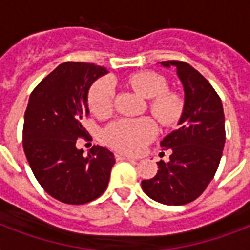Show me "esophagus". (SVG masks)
<instances>
[{
	"mask_svg": "<svg viewBox=\"0 0 250 250\" xmlns=\"http://www.w3.org/2000/svg\"><path fill=\"white\" fill-rule=\"evenodd\" d=\"M117 160L118 161H137V158L131 156H125V154H119V153H118Z\"/></svg>",
	"mask_w": 250,
	"mask_h": 250,
	"instance_id": "1",
	"label": "esophagus"
}]
</instances>
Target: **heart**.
<instances>
[{
    "mask_svg": "<svg viewBox=\"0 0 250 250\" xmlns=\"http://www.w3.org/2000/svg\"><path fill=\"white\" fill-rule=\"evenodd\" d=\"M128 84L143 97L148 98L149 111L165 127L178 123L184 102L175 92H170L167 80L152 71L136 72L128 78ZM90 111L97 117H107L113 111L114 85L111 80L100 79L92 85L88 96ZM157 125L152 118L118 119L104 129V140L111 148L135 154L156 137Z\"/></svg>",
    "mask_w": 250,
    "mask_h": 250,
    "instance_id": "heart-1",
    "label": "heart"
}]
</instances>
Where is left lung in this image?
I'll return each instance as SVG.
<instances>
[{
    "mask_svg": "<svg viewBox=\"0 0 250 250\" xmlns=\"http://www.w3.org/2000/svg\"><path fill=\"white\" fill-rule=\"evenodd\" d=\"M176 67L184 88V109L179 128L161 141L170 149L168 162H157L154 178L143 180L146 196L165 205H186L206 189L217 172L225 148V113L218 93L204 76L182 61H164Z\"/></svg>",
    "mask_w": 250,
    "mask_h": 250,
    "instance_id": "left-lung-1",
    "label": "left lung"
}]
</instances>
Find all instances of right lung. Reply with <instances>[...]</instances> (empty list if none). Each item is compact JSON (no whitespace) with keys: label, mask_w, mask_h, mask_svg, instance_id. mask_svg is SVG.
<instances>
[{"label":"right lung","mask_w":250,"mask_h":250,"mask_svg":"<svg viewBox=\"0 0 250 250\" xmlns=\"http://www.w3.org/2000/svg\"><path fill=\"white\" fill-rule=\"evenodd\" d=\"M107 74L105 67L84 62H64L41 80L29 96L23 125V149L40 186L52 197L83 205L107 188L114 154L100 145L83 156L76 148L85 137L88 90Z\"/></svg>","instance_id":"1"}]
</instances>
